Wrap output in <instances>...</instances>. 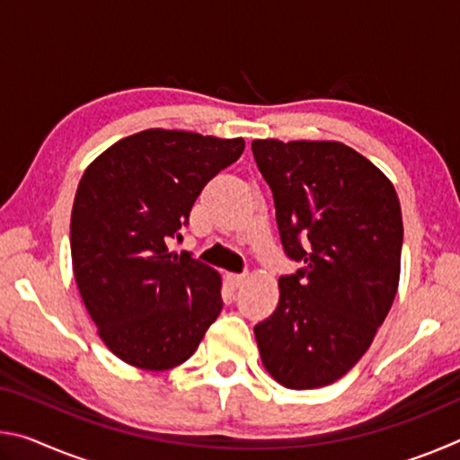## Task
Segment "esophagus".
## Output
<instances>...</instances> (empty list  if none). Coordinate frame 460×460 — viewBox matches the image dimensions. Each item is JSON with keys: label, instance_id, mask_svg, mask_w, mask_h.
<instances>
[{"label": "esophagus", "instance_id": "obj_1", "mask_svg": "<svg viewBox=\"0 0 460 460\" xmlns=\"http://www.w3.org/2000/svg\"><path fill=\"white\" fill-rule=\"evenodd\" d=\"M245 279H247L245 274H229L227 276V282H229V286L233 288V290H237V288L243 286Z\"/></svg>", "mask_w": 460, "mask_h": 460}]
</instances>
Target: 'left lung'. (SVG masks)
Returning <instances> with one entry per match:
<instances>
[{
    "mask_svg": "<svg viewBox=\"0 0 460 460\" xmlns=\"http://www.w3.org/2000/svg\"><path fill=\"white\" fill-rule=\"evenodd\" d=\"M284 252L274 314L255 324L263 367L290 389L341 379L384 324L400 284L403 223L394 184L341 142L253 139Z\"/></svg>",
    "mask_w": 460,
    "mask_h": 460,
    "instance_id": "1",
    "label": "left lung"
}]
</instances>
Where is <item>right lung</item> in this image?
Here are the masks:
<instances>
[{
    "instance_id": "right-lung-1",
    "label": "right lung",
    "mask_w": 460,
    "mask_h": 460,
    "mask_svg": "<svg viewBox=\"0 0 460 460\" xmlns=\"http://www.w3.org/2000/svg\"><path fill=\"white\" fill-rule=\"evenodd\" d=\"M243 137L146 129L84 170L71 215L75 279L101 341L121 361L166 371L197 351L221 314V276L181 239L205 184L243 154Z\"/></svg>"
}]
</instances>
